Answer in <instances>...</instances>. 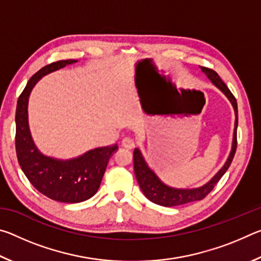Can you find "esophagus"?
I'll list each match as a JSON object with an SVG mask.
<instances>
[{
  "instance_id": "1",
  "label": "esophagus",
  "mask_w": 261,
  "mask_h": 261,
  "mask_svg": "<svg viewBox=\"0 0 261 261\" xmlns=\"http://www.w3.org/2000/svg\"><path fill=\"white\" fill-rule=\"evenodd\" d=\"M122 146L127 148V149H132L135 147V143H134V140L130 138H124L122 140Z\"/></svg>"
}]
</instances>
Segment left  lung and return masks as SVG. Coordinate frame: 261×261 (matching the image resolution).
<instances>
[{
  "instance_id": "left-lung-1",
  "label": "left lung",
  "mask_w": 261,
  "mask_h": 261,
  "mask_svg": "<svg viewBox=\"0 0 261 261\" xmlns=\"http://www.w3.org/2000/svg\"><path fill=\"white\" fill-rule=\"evenodd\" d=\"M201 71L206 74V77L210 79L212 84L215 87H218L222 93L226 95V98L229 100V102L231 103L233 112H235V124H233V132H232V141H231V149L230 153L227 158L224 165L220 168V170L216 173L213 177H212L208 182L200 185L197 188H174L170 185L162 182L161 178L155 174L151 167L148 166V163L145 160L143 153L139 148H135L134 151V167H135V175L136 178L138 180V184L141 189V191L145 194V197L148 200H151L154 204L165 206V207H173L178 205L189 204V202L201 200L202 198H205L208 194L215 184L219 182L220 178L222 177L224 173L228 170L229 166L233 159L236 152L237 146V124H238V118H237V102L235 96L231 94V92L229 91L226 84L222 82V79L219 77V74L211 69H207L204 67H200Z\"/></svg>"
}]
</instances>
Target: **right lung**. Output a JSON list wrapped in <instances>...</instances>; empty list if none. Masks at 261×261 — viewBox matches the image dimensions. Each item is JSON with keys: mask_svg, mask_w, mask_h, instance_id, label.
I'll return each mask as SVG.
<instances>
[{"mask_svg": "<svg viewBox=\"0 0 261 261\" xmlns=\"http://www.w3.org/2000/svg\"><path fill=\"white\" fill-rule=\"evenodd\" d=\"M77 60L54 62L31 77L20 94L16 109V152L19 166L39 192L61 202L85 201L100 188L109 159L117 145L90 149L76 158L57 159L43 154L35 145L29 124V99L33 87L48 73L57 71Z\"/></svg>", "mask_w": 261, "mask_h": 261, "instance_id": "right-lung-1", "label": "right lung"}]
</instances>
